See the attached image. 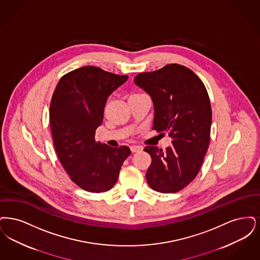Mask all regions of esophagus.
<instances>
[{"label":"esophagus","instance_id":"obj_1","mask_svg":"<svg viewBox=\"0 0 260 260\" xmlns=\"http://www.w3.org/2000/svg\"><path fill=\"white\" fill-rule=\"evenodd\" d=\"M142 148H143V147H140V146H132V147H130V149H131L132 152L140 151V150H142Z\"/></svg>","mask_w":260,"mask_h":260}]
</instances>
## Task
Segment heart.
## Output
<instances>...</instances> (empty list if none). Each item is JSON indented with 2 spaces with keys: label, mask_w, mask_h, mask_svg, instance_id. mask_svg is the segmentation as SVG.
Segmentation results:
<instances>
[{
  "label": "heart",
  "mask_w": 260,
  "mask_h": 260,
  "mask_svg": "<svg viewBox=\"0 0 260 260\" xmlns=\"http://www.w3.org/2000/svg\"><path fill=\"white\" fill-rule=\"evenodd\" d=\"M143 93H134V94H132L131 96H137V95H142Z\"/></svg>",
  "instance_id": "1"
}]
</instances>
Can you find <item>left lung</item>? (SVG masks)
I'll return each mask as SVG.
<instances>
[{"instance_id": "8db88e82", "label": "left lung", "mask_w": 260, "mask_h": 260, "mask_svg": "<svg viewBox=\"0 0 260 260\" xmlns=\"http://www.w3.org/2000/svg\"><path fill=\"white\" fill-rule=\"evenodd\" d=\"M134 81L154 104L152 129L168 132L172 138V146L165 150L150 146L144 148L151 157L147 183L155 191H180L196 178L210 145L209 94L203 81L180 64L141 73Z\"/></svg>"}]
</instances>
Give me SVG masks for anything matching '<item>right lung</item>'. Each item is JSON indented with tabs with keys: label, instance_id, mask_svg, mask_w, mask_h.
I'll return each mask as SVG.
<instances>
[{
	"label": "right lung",
	"instance_id": "right-lung-1",
	"mask_svg": "<svg viewBox=\"0 0 260 260\" xmlns=\"http://www.w3.org/2000/svg\"><path fill=\"white\" fill-rule=\"evenodd\" d=\"M128 76L85 66L64 75L49 108V123L57 156L72 181L86 191L110 190L130 154L126 146L111 147L95 140L108 97Z\"/></svg>",
	"mask_w": 260,
	"mask_h": 260
}]
</instances>
